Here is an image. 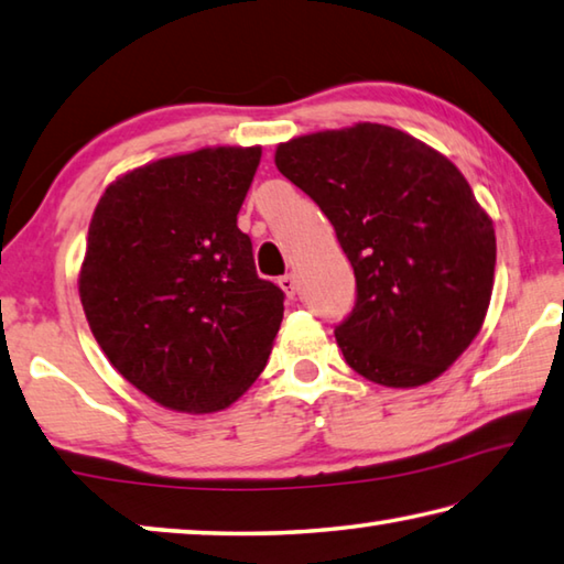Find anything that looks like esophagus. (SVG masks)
<instances>
[{
	"label": "esophagus",
	"instance_id": "esophagus-1",
	"mask_svg": "<svg viewBox=\"0 0 564 564\" xmlns=\"http://www.w3.org/2000/svg\"><path fill=\"white\" fill-rule=\"evenodd\" d=\"M280 288L284 290V294H288L290 300H294V294H297V288H300V282H297V274H284V276H280Z\"/></svg>",
	"mask_w": 564,
	"mask_h": 564
}]
</instances>
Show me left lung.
<instances>
[{
  "instance_id": "obj_1",
  "label": "left lung",
  "mask_w": 564,
  "mask_h": 564,
  "mask_svg": "<svg viewBox=\"0 0 564 564\" xmlns=\"http://www.w3.org/2000/svg\"><path fill=\"white\" fill-rule=\"evenodd\" d=\"M274 165L354 267L357 307L334 329L349 367L389 389L438 379L478 337L496 282V230L463 173L383 123L290 138Z\"/></svg>"
}]
</instances>
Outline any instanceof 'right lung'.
Returning <instances> with one entry per match:
<instances>
[{
    "label": "right lung",
    "instance_id": "1",
    "mask_svg": "<svg viewBox=\"0 0 564 564\" xmlns=\"http://www.w3.org/2000/svg\"><path fill=\"white\" fill-rule=\"evenodd\" d=\"M260 145H210L133 167L91 215L78 297L121 377L177 413H217L260 377L284 294L240 227Z\"/></svg>",
    "mask_w": 564,
    "mask_h": 564
}]
</instances>
